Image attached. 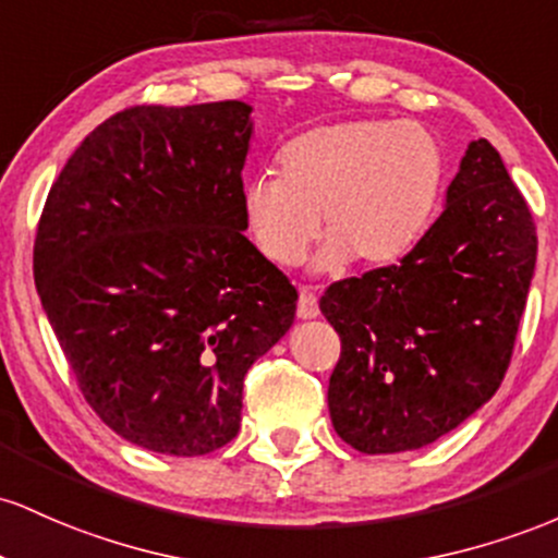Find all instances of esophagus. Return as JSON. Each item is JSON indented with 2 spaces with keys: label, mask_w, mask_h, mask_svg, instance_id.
<instances>
[{
  "label": "esophagus",
  "mask_w": 558,
  "mask_h": 558,
  "mask_svg": "<svg viewBox=\"0 0 558 558\" xmlns=\"http://www.w3.org/2000/svg\"><path fill=\"white\" fill-rule=\"evenodd\" d=\"M318 316V300L311 290H300V300H298V318H316Z\"/></svg>",
  "instance_id": "esophagus-1"
}]
</instances>
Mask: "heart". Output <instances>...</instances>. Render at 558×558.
<instances>
[{
	"label": "heart",
	"instance_id": "obj_1",
	"mask_svg": "<svg viewBox=\"0 0 558 558\" xmlns=\"http://www.w3.org/2000/svg\"><path fill=\"white\" fill-rule=\"evenodd\" d=\"M277 160L279 177L245 181L242 216L263 258L279 268L305 258L318 223L329 236L322 268L403 258L427 231L448 177L446 147L429 129L387 118L308 129Z\"/></svg>",
	"mask_w": 558,
	"mask_h": 558
}]
</instances>
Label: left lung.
<instances>
[{
    "instance_id": "left-lung-1",
    "label": "left lung",
    "mask_w": 558,
    "mask_h": 558,
    "mask_svg": "<svg viewBox=\"0 0 558 558\" xmlns=\"http://www.w3.org/2000/svg\"><path fill=\"white\" fill-rule=\"evenodd\" d=\"M537 234L487 140L469 144L446 210L396 266L327 287L342 350L329 377L335 432L361 453L435 442L487 403L514 353Z\"/></svg>"
}]
</instances>
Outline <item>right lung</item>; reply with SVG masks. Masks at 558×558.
Here are the masks:
<instances>
[{
    "label": "right lung",
    "mask_w": 558,
    "mask_h": 558,
    "mask_svg": "<svg viewBox=\"0 0 558 558\" xmlns=\"http://www.w3.org/2000/svg\"><path fill=\"white\" fill-rule=\"evenodd\" d=\"M250 134L236 99L116 112L36 227V290L81 396L155 453L236 437L247 368L295 322L298 290L242 234Z\"/></svg>",
    "instance_id": "right-lung-1"
}]
</instances>
